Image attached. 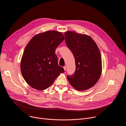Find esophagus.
Here are the masks:
<instances>
[{
	"label": "esophagus",
	"instance_id": "34e87169",
	"mask_svg": "<svg viewBox=\"0 0 126 126\" xmlns=\"http://www.w3.org/2000/svg\"><path fill=\"white\" fill-rule=\"evenodd\" d=\"M63 68H64V71H65L66 70V69H67V67H66V66H64V67H63Z\"/></svg>",
	"mask_w": 126,
	"mask_h": 126
}]
</instances>
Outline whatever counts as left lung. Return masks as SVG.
I'll use <instances>...</instances> for the list:
<instances>
[{
  "label": "left lung",
  "mask_w": 126,
  "mask_h": 126,
  "mask_svg": "<svg viewBox=\"0 0 126 126\" xmlns=\"http://www.w3.org/2000/svg\"><path fill=\"white\" fill-rule=\"evenodd\" d=\"M65 42L75 59L76 70L67 76L70 84L78 91L93 87L98 81L102 70L99 49L90 36L68 31L64 33Z\"/></svg>",
  "instance_id": "left-lung-1"
}]
</instances>
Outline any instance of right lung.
<instances>
[{
    "label": "right lung",
    "instance_id": "add662e5",
    "mask_svg": "<svg viewBox=\"0 0 126 126\" xmlns=\"http://www.w3.org/2000/svg\"><path fill=\"white\" fill-rule=\"evenodd\" d=\"M65 39L57 31H47L35 35L27 44L22 55L21 72L27 83L37 90L52 85L63 67L58 66L56 48Z\"/></svg>",
    "mask_w": 126,
    "mask_h": 126
}]
</instances>
